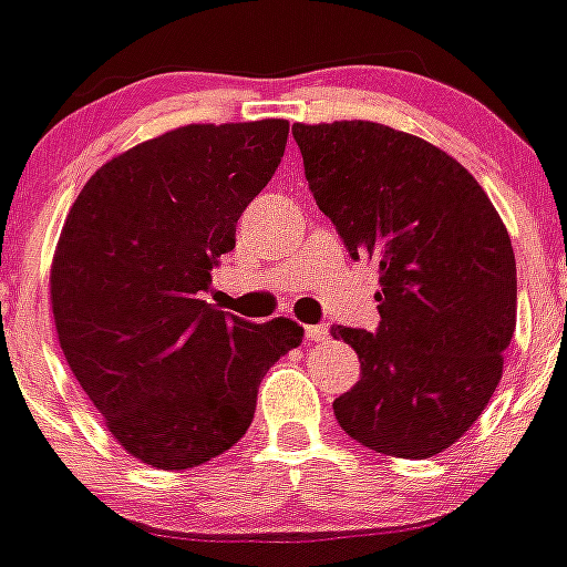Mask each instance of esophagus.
Wrapping results in <instances>:
<instances>
[{"mask_svg": "<svg viewBox=\"0 0 567 567\" xmlns=\"http://www.w3.org/2000/svg\"><path fill=\"white\" fill-rule=\"evenodd\" d=\"M306 338L323 343V340H329V326H306Z\"/></svg>", "mask_w": 567, "mask_h": 567, "instance_id": "obj_1", "label": "esophagus"}]
</instances>
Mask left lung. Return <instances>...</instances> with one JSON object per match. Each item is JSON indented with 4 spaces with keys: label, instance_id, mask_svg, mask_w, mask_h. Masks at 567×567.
<instances>
[{
    "label": "left lung",
    "instance_id": "8db88e82",
    "mask_svg": "<svg viewBox=\"0 0 567 567\" xmlns=\"http://www.w3.org/2000/svg\"><path fill=\"white\" fill-rule=\"evenodd\" d=\"M306 179L352 259L379 265L375 331L334 326L361 381L340 427L390 457H434L475 425L515 331L509 233L477 179L431 142L375 122L293 124Z\"/></svg>",
    "mask_w": 567,
    "mask_h": 567
}]
</instances>
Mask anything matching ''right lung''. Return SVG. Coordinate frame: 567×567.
I'll return each instance as SVG.
<instances>
[{
  "mask_svg": "<svg viewBox=\"0 0 567 567\" xmlns=\"http://www.w3.org/2000/svg\"><path fill=\"white\" fill-rule=\"evenodd\" d=\"M288 122L186 124L92 174L52 261L60 349L127 454L200 466L247 434L265 372L302 340L204 299L236 224L282 163Z\"/></svg>",
  "mask_w": 567,
  "mask_h": 567,
  "instance_id": "1",
  "label": "right lung"
}]
</instances>
